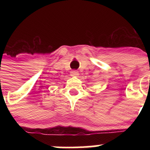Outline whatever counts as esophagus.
Returning a JSON list of instances; mask_svg holds the SVG:
<instances>
[{
  "instance_id": "34e87169",
  "label": "esophagus",
  "mask_w": 150,
  "mask_h": 150,
  "mask_svg": "<svg viewBox=\"0 0 150 150\" xmlns=\"http://www.w3.org/2000/svg\"><path fill=\"white\" fill-rule=\"evenodd\" d=\"M71 75L72 76H77L79 75V72L77 71H71Z\"/></svg>"
}]
</instances>
